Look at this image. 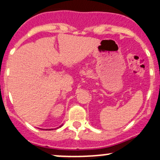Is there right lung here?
<instances>
[{"instance_id":"add662e5","label":"right lung","mask_w":160,"mask_h":160,"mask_svg":"<svg viewBox=\"0 0 160 160\" xmlns=\"http://www.w3.org/2000/svg\"><path fill=\"white\" fill-rule=\"evenodd\" d=\"M59 127H61V126H59Z\"/></svg>"}]
</instances>
